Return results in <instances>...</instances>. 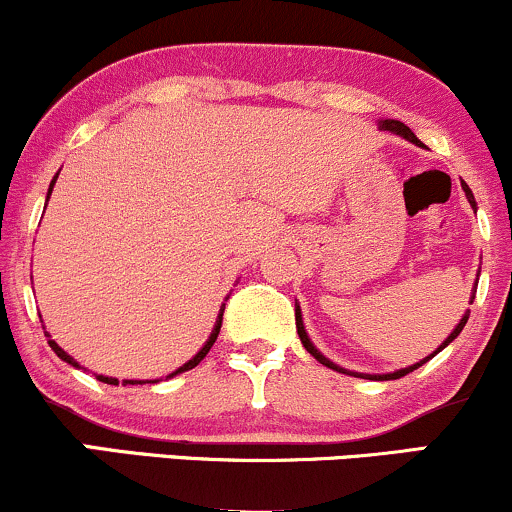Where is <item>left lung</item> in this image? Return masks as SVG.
Masks as SVG:
<instances>
[{
    "label": "left lung",
    "mask_w": 512,
    "mask_h": 512,
    "mask_svg": "<svg viewBox=\"0 0 512 512\" xmlns=\"http://www.w3.org/2000/svg\"><path fill=\"white\" fill-rule=\"evenodd\" d=\"M378 127L383 129V132L399 134V137H404V139H407V142H414V144H419V146H421L419 139H416V134L411 132V129H409L407 125H404V122H399V120H380V122H378ZM462 190H464V195H467L469 204H472V209L477 211V202H474V195H472V190H469V185H467V182H462ZM474 293H477V284H474V291H472V298H469V303L474 301ZM467 320H469V310H467V313L462 315V320L457 322V325H455V330L450 332V337L445 339V342L440 344L438 349L433 351L431 356H426L424 361L414 363V366H407V368H402V370H395V373H385V375H368V373H354V370H346V368H342V366H337V363H332L330 358H325V356H322L320 351H317L315 346H313V342H310L308 332H305V327H303V315H301V305H296V330H298V337H301V344L305 346V351H308L310 356H315L317 361L322 363V366H327V368H332V370H339V373H346V375H356V378H366V380H397V378H402V375L411 373V370H416V368H419V366H424L426 361H431L433 356L440 354V351H443L445 346H448V344L452 342V339H457V334H460V332L464 330V325H467Z\"/></svg>",
    "instance_id": "obj_1"
}]
</instances>
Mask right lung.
<instances>
[{"mask_svg": "<svg viewBox=\"0 0 512 512\" xmlns=\"http://www.w3.org/2000/svg\"><path fill=\"white\" fill-rule=\"evenodd\" d=\"M57 175H60V173H57ZM57 175H55V178H52V182H50V190H48V199H50V192H52V187H55V180H57ZM223 308H226V303H223V305H221V313H219V317H216V325H214V330H211V334H209V339H207V342H204V346H202V349H199V351H197V354L190 358V361H187V363H182V366H180L178 370H173V373H170V375H168V378H173V375H178V373H185V370L195 368V366H197V363H199V361H202V358L209 354V349H211V346H214V342H216V337H219V332H221ZM43 330H45V327H43ZM45 337H48V344H50V349H52V351H55V354H57V356H60L64 363H69V366H74V368H81V366H79V363H76V361H74V358H72V356H69V354H67V351H64V349H62V346H57V342H55V339H50V334H48V332H45ZM96 380H101V383H108V385H120V380H117V378H105V375H96ZM146 383H158V380H146ZM122 385H144V380H122Z\"/></svg>", "mask_w": 512, "mask_h": 512, "instance_id": "obj_1", "label": "right lung"}]
</instances>
